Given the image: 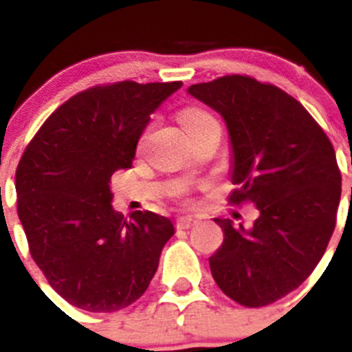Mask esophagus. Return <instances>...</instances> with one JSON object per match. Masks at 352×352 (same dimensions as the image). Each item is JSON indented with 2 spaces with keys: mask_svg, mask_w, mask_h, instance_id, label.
<instances>
[{
  "mask_svg": "<svg viewBox=\"0 0 352 352\" xmlns=\"http://www.w3.org/2000/svg\"><path fill=\"white\" fill-rule=\"evenodd\" d=\"M195 223H197V219H195V217H179V219L176 220V227H178V229H190Z\"/></svg>",
  "mask_w": 352,
  "mask_h": 352,
  "instance_id": "esophagus-1",
  "label": "esophagus"
}]
</instances>
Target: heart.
<instances>
[{"mask_svg":"<svg viewBox=\"0 0 352 352\" xmlns=\"http://www.w3.org/2000/svg\"><path fill=\"white\" fill-rule=\"evenodd\" d=\"M210 114L201 111V109H185L179 116V121H182V125H190V123H195V121H201L204 118H208Z\"/></svg>","mask_w":352,"mask_h":352,"instance_id":"obj_1","label":"heart"}]
</instances>
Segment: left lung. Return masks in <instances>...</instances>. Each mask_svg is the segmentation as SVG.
<instances>
[{"instance_id":"1","label":"left lung","mask_w":352,"mask_h":352,"mask_svg":"<svg viewBox=\"0 0 352 352\" xmlns=\"http://www.w3.org/2000/svg\"><path fill=\"white\" fill-rule=\"evenodd\" d=\"M188 95L226 121L234 204L259 210L250 229L214 219L223 243L210 257L214 282L245 307H264L303 284L333 234L342 176L335 149L309 111L272 84L227 76Z\"/></svg>"}]
</instances>
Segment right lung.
Listing matches in <instances>:
<instances>
[{
    "instance_id": "right-lung-1",
    "label": "right lung",
    "mask_w": 352,
    "mask_h": 352,
    "mask_svg": "<svg viewBox=\"0 0 352 352\" xmlns=\"http://www.w3.org/2000/svg\"><path fill=\"white\" fill-rule=\"evenodd\" d=\"M182 86L123 80L86 89L56 109L19 162L17 213L31 257L77 309H126L157 273L173 222L153 211L125 220L109 182L132 167L149 116Z\"/></svg>"
}]
</instances>
